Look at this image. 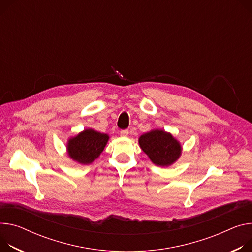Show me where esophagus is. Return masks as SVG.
<instances>
[{
	"instance_id": "obj_1",
	"label": "esophagus",
	"mask_w": 252,
	"mask_h": 252,
	"mask_svg": "<svg viewBox=\"0 0 252 252\" xmlns=\"http://www.w3.org/2000/svg\"><path fill=\"white\" fill-rule=\"evenodd\" d=\"M127 134H128V130H127V129H123V130H121V135H122V136H127Z\"/></svg>"
}]
</instances>
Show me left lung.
I'll return each mask as SVG.
<instances>
[{
  "mask_svg": "<svg viewBox=\"0 0 252 252\" xmlns=\"http://www.w3.org/2000/svg\"><path fill=\"white\" fill-rule=\"evenodd\" d=\"M139 145L153 164L169 167L182 155V146L173 134L164 129H152L139 138Z\"/></svg>",
  "mask_w": 252,
  "mask_h": 252,
  "instance_id": "obj_1",
  "label": "left lung"
}]
</instances>
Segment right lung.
Segmentation results:
<instances>
[{"mask_svg": "<svg viewBox=\"0 0 252 252\" xmlns=\"http://www.w3.org/2000/svg\"><path fill=\"white\" fill-rule=\"evenodd\" d=\"M108 140L107 133L96 131L94 128H86L68 139L67 155L72 161L80 165H89L100 156Z\"/></svg>", "mask_w": 252, "mask_h": 252, "instance_id": "1", "label": "right lung"}]
</instances>
